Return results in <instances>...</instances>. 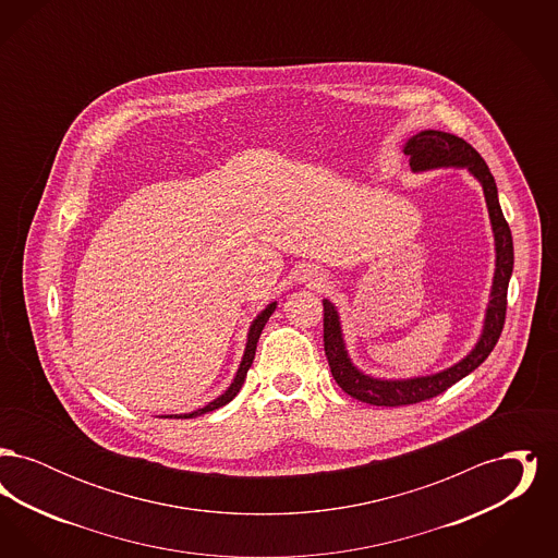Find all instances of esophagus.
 Listing matches in <instances>:
<instances>
[{
	"mask_svg": "<svg viewBox=\"0 0 558 558\" xmlns=\"http://www.w3.org/2000/svg\"><path fill=\"white\" fill-rule=\"evenodd\" d=\"M296 282L310 284V287H326V274L319 271L318 267L305 266L296 271Z\"/></svg>",
	"mask_w": 558,
	"mask_h": 558,
	"instance_id": "34e87169",
	"label": "esophagus"
}]
</instances>
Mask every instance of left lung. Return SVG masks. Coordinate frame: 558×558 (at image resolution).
Segmentation results:
<instances>
[{
    "label": "left lung",
    "instance_id": "8db88e82",
    "mask_svg": "<svg viewBox=\"0 0 558 558\" xmlns=\"http://www.w3.org/2000/svg\"><path fill=\"white\" fill-rule=\"evenodd\" d=\"M403 153L410 157V167L416 173L439 169V167H460V169H466L477 180L483 187L487 211L492 219V232L496 242V271H494L489 303L485 310L483 330H481L477 345L473 347V351L464 355L458 364L428 376L385 380V378H374L364 374L351 362L347 353L337 307L328 299L322 301L324 303V351L337 385L345 391L347 396L357 401H364L371 405H389V408L435 398L487 360V355L494 351L505 328L506 292H508V280L512 276V266H514L512 234L506 223L505 213L500 209L498 187L489 167L485 165V160L481 159L477 150L453 133L425 130L412 135L405 142Z\"/></svg>",
    "mask_w": 558,
    "mask_h": 558
}]
</instances>
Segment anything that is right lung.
Instances as JSON below:
<instances>
[{"mask_svg": "<svg viewBox=\"0 0 558 558\" xmlns=\"http://www.w3.org/2000/svg\"><path fill=\"white\" fill-rule=\"evenodd\" d=\"M274 310H276V301H271L266 310H264L257 318L253 319V324H251V328H248V335H246L244 355H242V362H240L239 372H236L232 385H230L219 398L209 401L205 408H198V410H194V412H190V414H175V416H165V418H194V416L213 412V410H217V408H221V405H226V403H230L232 399L236 398V393H239L240 387H242V383H244V378H246V372H248L253 360H255V351H257V341H259V337H262V330H264V326H266L269 316L274 314Z\"/></svg>", "mask_w": 558, "mask_h": 558, "instance_id": "right-lung-1", "label": "right lung"}]
</instances>
